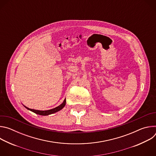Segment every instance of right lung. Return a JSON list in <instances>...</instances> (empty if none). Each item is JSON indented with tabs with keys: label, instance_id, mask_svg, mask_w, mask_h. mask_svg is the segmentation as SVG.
<instances>
[{
	"label": "right lung",
	"instance_id": "1",
	"mask_svg": "<svg viewBox=\"0 0 156 156\" xmlns=\"http://www.w3.org/2000/svg\"><path fill=\"white\" fill-rule=\"evenodd\" d=\"M65 104H66V99H65L62 104H60V105H58V107H57L55 108H52L51 110H38L30 108H28L26 106H25V107L27 109L32 111V112H33L34 113H35L36 114H38V115H50V114H54L57 112H58L59 110H60L61 109H62L65 107Z\"/></svg>",
	"mask_w": 156,
	"mask_h": 156
}]
</instances>
